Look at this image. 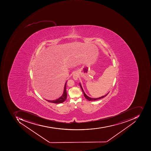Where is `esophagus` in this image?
<instances>
[{
    "label": "esophagus",
    "instance_id": "1",
    "mask_svg": "<svg viewBox=\"0 0 151 151\" xmlns=\"http://www.w3.org/2000/svg\"><path fill=\"white\" fill-rule=\"evenodd\" d=\"M78 78V74L77 72H75L73 74V78L74 80H77Z\"/></svg>",
    "mask_w": 151,
    "mask_h": 151
}]
</instances>
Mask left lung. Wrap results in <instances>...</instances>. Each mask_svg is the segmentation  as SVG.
I'll list each match as a JSON object with an SVG mask.
<instances>
[{
  "mask_svg": "<svg viewBox=\"0 0 151 151\" xmlns=\"http://www.w3.org/2000/svg\"><path fill=\"white\" fill-rule=\"evenodd\" d=\"M79 84H80V87H81V89H82V91H83V94L84 96V97H85V98H86L87 99H88V100L89 101H95L99 99H102V98L106 97V96L108 95V94L109 93H108V94H106V95L104 96H103V97H100V98H97V99H93V98H90V97H89L88 96H87V95L85 94V93H84V92L83 90V88H82L81 84L79 83Z\"/></svg>",
  "mask_w": 151,
  "mask_h": 151,
  "instance_id": "obj_1",
  "label": "left lung"
}]
</instances>
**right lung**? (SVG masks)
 Listing matches in <instances>:
<instances>
[{
    "label": "right lung",
    "instance_id": "right-lung-1",
    "mask_svg": "<svg viewBox=\"0 0 151 151\" xmlns=\"http://www.w3.org/2000/svg\"><path fill=\"white\" fill-rule=\"evenodd\" d=\"M66 83L67 82H66L65 84V86H64V91H63V94L62 95L61 97H60L59 99H57L56 100H54L49 101L47 100V102H50V103H54V104H61L64 102L66 100L67 97V92H66Z\"/></svg>",
    "mask_w": 151,
    "mask_h": 151
}]
</instances>
